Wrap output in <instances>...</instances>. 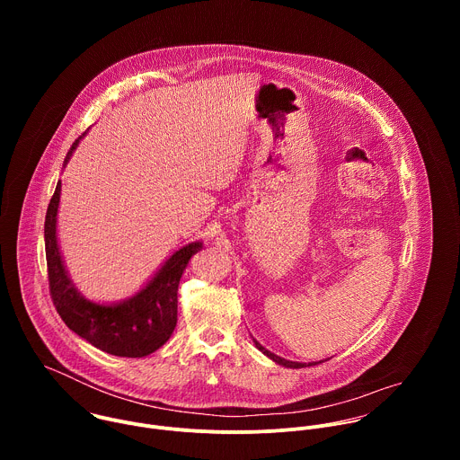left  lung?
<instances>
[{
  "instance_id": "obj_1",
  "label": "left lung",
  "mask_w": 460,
  "mask_h": 460,
  "mask_svg": "<svg viewBox=\"0 0 460 460\" xmlns=\"http://www.w3.org/2000/svg\"><path fill=\"white\" fill-rule=\"evenodd\" d=\"M254 341V339H252ZM254 346L264 353L266 357H270L273 362H277L279 366H284V367H293V369H298V367H305V364H302V362H293V360H286V358H282V357H279V355H275V353H271V351H268L264 346H261L260 342H256L254 341ZM320 362H323V360H320ZM311 364H318V362H309L307 366H311Z\"/></svg>"
}]
</instances>
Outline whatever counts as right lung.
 Masks as SVG:
<instances>
[{"label": "right lung", "mask_w": 460, "mask_h": 460, "mask_svg": "<svg viewBox=\"0 0 460 460\" xmlns=\"http://www.w3.org/2000/svg\"><path fill=\"white\" fill-rule=\"evenodd\" d=\"M84 137L73 144L71 151L65 156L63 167L69 164ZM59 194L61 181L56 185L45 217L49 288L56 311L71 332L109 355L142 358L155 353L174 332L178 313L176 293L181 273L187 268L190 256L199 252L204 243L199 240L176 249L133 296L112 304L93 302L73 284L59 251L56 231Z\"/></svg>", "instance_id": "right-lung-1"}]
</instances>
